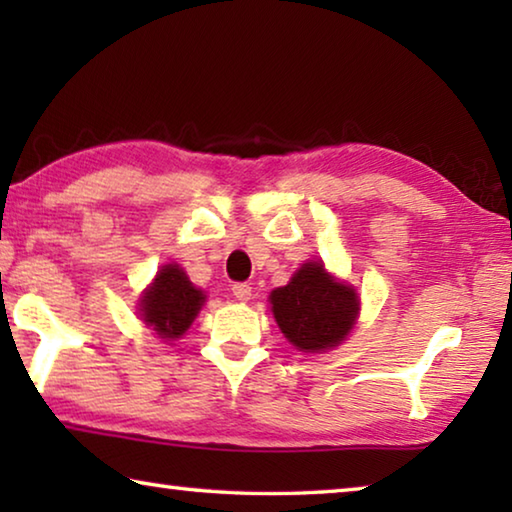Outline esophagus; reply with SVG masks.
<instances>
[{
	"mask_svg": "<svg viewBox=\"0 0 512 512\" xmlns=\"http://www.w3.org/2000/svg\"><path fill=\"white\" fill-rule=\"evenodd\" d=\"M232 296H235L241 302H246V300H250V296H253V287H250V284H246V282L232 284Z\"/></svg>",
	"mask_w": 512,
	"mask_h": 512,
	"instance_id": "esophagus-1",
	"label": "esophagus"
}]
</instances>
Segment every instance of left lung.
I'll list each match as a JSON object with an SVG mask.
<instances>
[{
  "instance_id": "8db88e82",
  "label": "left lung",
  "mask_w": 512,
  "mask_h": 512,
  "mask_svg": "<svg viewBox=\"0 0 512 512\" xmlns=\"http://www.w3.org/2000/svg\"><path fill=\"white\" fill-rule=\"evenodd\" d=\"M277 327L300 352H325L345 341L359 316V296L350 284L336 280L323 262H307L287 287L271 291Z\"/></svg>"
}]
</instances>
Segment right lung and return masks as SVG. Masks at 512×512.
<instances>
[{
	"instance_id": "obj_1",
	"label": "right lung",
	"mask_w": 512,
	"mask_h": 512,
	"mask_svg": "<svg viewBox=\"0 0 512 512\" xmlns=\"http://www.w3.org/2000/svg\"><path fill=\"white\" fill-rule=\"evenodd\" d=\"M205 293L189 282L178 264H164L140 298V316L160 339L176 341L194 323Z\"/></svg>"
}]
</instances>
